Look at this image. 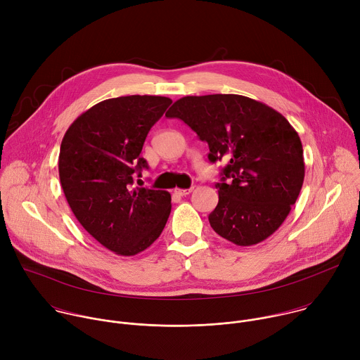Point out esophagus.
Masks as SVG:
<instances>
[{"label": "esophagus", "instance_id": "34e87169", "mask_svg": "<svg viewBox=\"0 0 360 360\" xmlns=\"http://www.w3.org/2000/svg\"><path fill=\"white\" fill-rule=\"evenodd\" d=\"M193 191V188H188V189H181V188H175L174 189V192L176 193V195H179V196H185V195H189L191 192Z\"/></svg>", "mask_w": 360, "mask_h": 360}]
</instances>
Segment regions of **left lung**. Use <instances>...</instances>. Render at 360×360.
I'll list each match as a JSON object with an SVG mask.
<instances>
[{"mask_svg": "<svg viewBox=\"0 0 360 360\" xmlns=\"http://www.w3.org/2000/svg\"><path fill=\"white\" fill-rule=\"evenodd\" d=\"M208 142L211 162L226 161L212 229L238 246L269 238L286 219L304 178L303 148L288 120L235 94L184 96L165 114Z\"/></svg>", "mask_w": 360, "mask_h": 360, "instance_id": "8db88e82", "label": "left lung"}]
</instances>
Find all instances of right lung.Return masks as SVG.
I'll use <instances>...</instances> for the list:
<instances>
[{
	"label": "right lung",
	"mask_w": 360,
	"mask_h": 360,
	"mask_svg": "<svg viewBox=\"0 0 360 360\" xmlns=\"http://www.w3.org/2000/svg\"><path fill=\"white\" fill-rule=\"evenodd\" d=\"M172 99L129 95L98 102L67 129L60 181L78 222L102 246L122 256L155 242L171 214L167 191L132 188L148 168L141 150Z\"/></svg>",
	"instance_id": "obj_1"
}]
</instances>
